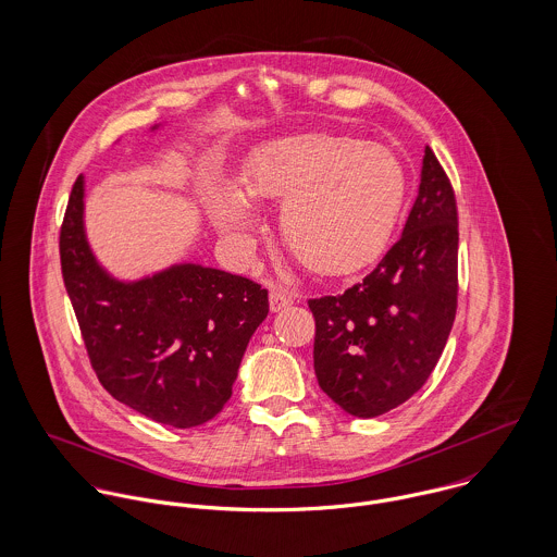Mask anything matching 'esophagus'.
<instances>
[{
  "label": "esophagus",
  "mask_w": 557,
  "mask_h": 557,
  "mask_svg": "<svg viewBox=\"0 0 557 557\" xmlns=\"http://www.w3.org/2000/svg\"><path fill=\"white\" fill-rule=\"evenodd\" d=\"M296 300V294L283 285H272L270 289V309L276 313L285 307H289Z\"/></svg>",
  "instance_id": "34e87169"
}]
</instances>
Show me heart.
<instances>
[{"instance_id":"heart-1","label":"heart","mask_w":557,"mask_h":557,"mask_svg":"<svg viewBox=\"0 0 557 557\" xmlns=\"http://www.w3.org/2000/svg\"><path fill=\"white\" fill-rule=\"evenodd\" d=\"M242 188L214 184L206 208L239 246L259 230L252 203L281 201V236L298 263L345 274L369 263L391 238L405 201V169L382 144L336 133H300L246 160Z\"/></svg>"}]
</instances>
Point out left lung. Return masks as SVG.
Masks as SVG:
<instances>
[{"mask_svg": "<svg viewBox=\"0 0 557 557\" xmlns=\"http://www.w3.org/2000/svg\"><path fill=\"white\" fill-rule=\"evenodd\" d=\"M457 259L455 190L426 146L403 236L360 283L309 300L315 375L338 407L375 418L424 386L457 315Z\"/></svg>", "mask_w": 557, "mask_h": 557, "instance_id": "left-lung-1", "label": "left lung"}]
</instances>
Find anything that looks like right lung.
Returning a JSON list of instances; mask_svg holds the SVG:
<instances>
[{
	"label": "right lung",
	"instance_id": "right-lung-1",
	"mask_svg": "<svg viewBox=\"0 0 557 557\" xmlns=\"http://www.w3.org/2000/svg\"><path fill=\"white\" fill-rule=\"evenodd\" d=\"M60 261L91 369L111 397L175 429L199 426L225 407L268 315V289L195 263L135 283L111 278L83 232V177L66 206Z\"/></svg>",
	"mask_w": 557,
	"mask_h": 557
}]
</instances>
